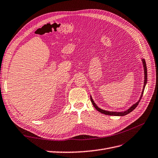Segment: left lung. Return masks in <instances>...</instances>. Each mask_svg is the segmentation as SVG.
<instances>
[{
    "instance_id": "1",
    "label": "left lung",
    "mask_w": 158,
    "mask_h": 158,
    "mask_svg": "<svg viewBox=\"0 0 158 158\" xmlns=\"http://www.w3.org/2000/svg\"><path fill=\"white\" fill-rule=\"evenodd\" d=\"M142 64H143V67H144V86H143V89H142V94H141V95H140V98L139 99V100L138 101L135 103L133 104L132 106L129 107V109H128L127 110H126V111H121V112H117V111H106V110H103L102 109H100L99 107H98L97 106V105L95 103V102H94V100L92 98V96L90 95V99H91V102H92V104L94 107L95 108V109L98 110V111L100 113H102L103 114H107V115H113V116H125L126 115V114H128L129 113H131V111H132L134 109H135L137 106L138 105V103H139L140 99L142 97V95H143V93H144V88H145V86L147 84V80H148V78H147V67H146V61L144 59H142Z\"/></svg>"
}]
</instances>
